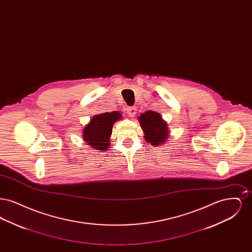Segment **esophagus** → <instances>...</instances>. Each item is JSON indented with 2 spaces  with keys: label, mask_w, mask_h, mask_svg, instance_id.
I'll use <instances>...</instances> for the list:
<instances>
[{
  "label": "esophagus",
  "mask_w": 252,
  "mask_h": 252,
  "mask_svg": "<svg viewBox=\"0 0 252 252\" xmlns=\"http://www.w3.org/2000/svg\"><path fill=\"white\" fill-rule=\"evenodd\" d=\"M136 111H137L136 107H129V108H126V113L129 117H134L136 114Z\"/></svg>",
  "instance_id": "esophagus-1"
}]
</instances>
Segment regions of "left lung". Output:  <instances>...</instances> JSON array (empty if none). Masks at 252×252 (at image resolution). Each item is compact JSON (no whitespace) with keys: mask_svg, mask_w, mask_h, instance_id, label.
<instances>
[{"mask_svg":"<svg viewBox=\"0 0 252 252\" xmlns=\"http://www.w3.org/2000/svg\"><path fill=\"white\" fill-rule=\"evenodd\" d=\"M141 127L144 133V140L152 145L164 144L169 136L168 126L159 113L148 110L139 117Z\"/></svg>","mask_w":252,"mask_h":252,"instance_id":"obj_1","label":"left lung"}]
</instances>
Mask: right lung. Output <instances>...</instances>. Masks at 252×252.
<instances>
[{"mask_svg":"<svg viewBox=\"0 0 252 252\" xmlns=\"http://www.w3.org/2000/svg\"><path fill=\"white\" fill-rule=\"evenodd\" d=\"M120 111L105 112L94 115L85 126L82 136L85 142L96 150H107L109 147V139L112 126L116 121L120 120Z\"/></svg>","mask_w":252,"mask_h":252,"instance_id":"right-lung-1","label":"right lung"}]
</instances>
